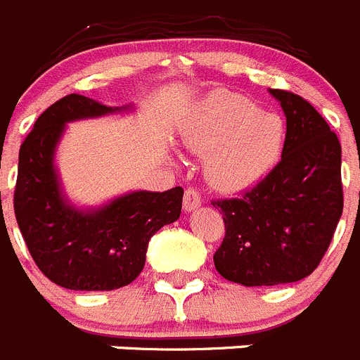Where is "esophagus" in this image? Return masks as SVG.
Instances as JSON below:
<instances>
[{"instance_id": "obj_1", "label": "esophagus", "mask_w": 360, "mask_h": 360, "mask_svg": "<svg viewBox=\"0 0 360 360\" xmlns=\"http://www.w3.org/2000/svg\"><path fill=\"white\" fill-rule=\"evenodd\" d=\"M200 205H202V198H200L198 191L193 189V187H187L186 193H184V209H186V212L195 211Z\"/></svg>"}]
</instances>
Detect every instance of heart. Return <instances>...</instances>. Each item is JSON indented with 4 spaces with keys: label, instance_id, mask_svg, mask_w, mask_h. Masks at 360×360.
<instances>
[{
    "label": "heart",
    "instance_id": "obj_1",
    "mask_svg": "<svg viewBox=\"0 0 360 360\" xmlns=\"http://www.w3.org/2000/svg\"><path fill=\"white\" fill-rule=\"evenodd\" d=\"M191 151L205 155V176L224 193L262 182L287 149V122L243 95L212 91L193 106L182 126Z\"/></svg>",
    "mask_w": 360,
    "mask_h": 360
}]
</instances>
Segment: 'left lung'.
<instances>
[{
  "label": "left lung",
  "mask_w": 360,
  "mask_h": 360,
  "mask_svg": "<svg viewBox=\"0 0 360 360\" xmlns=\"http://www.w3.org/2000/svg\"><path fill=\"white\" fill-rule=\"evenodd\" d=\"M287 117L283 158L240 198L218 200L225 238L214 254L219 274L243 287H274L310 276L342 214L341 144L299 95L269 90Z\"/></svg>",
  "instance_id": "left-lung-1"
}]
</instances>
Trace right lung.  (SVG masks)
Instances as JSON below:
<instances>
[{"label": "right lung", "mask_w": 360, "mask_h": 360, "mask_svg": "<svg viewBox=\"0 0 360 360\" xmlns=\"http://www.w3.org/2000/svg\"><path fill=\"white\" fill-rule=\"evenodd\" d=\"M133 111L84 95L44 110L19 149L14 212L39 270L68 290H115L141 274L151 236L180 218L182 187L131 191L98 207H77L63 191L56 153L66 124Z\"/></svg>", "instance_id": "right-lung-1"}]
</instances>
